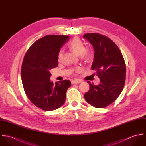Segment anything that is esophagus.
Here are the masks:
<instances>
[{"instance_id":"1","label":"esophagus","mask_w":146,"mask_h":146,"mask_svg":"<svg viewBox=\"0 0 146 146\" xmlns=\"http://www.w3.org/2000/svg\"><path fill=\"white\" fill-rule=\"evenodd\" d=\"M72 84H79L81 83V80H74L71 82Z\"/></svg>"}]
</instances>
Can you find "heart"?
<instances>
[{
  "label": "heart",
  "mask_w": 146,
  "mask_h": 146,
  "mask_svg": "<svg viewBox=\"0 0 146 146\" xmlns=\"http://www.w3.org/2000/svg\"><path fill=\"white\" fill-rule=\"evenodd\" d=\"M68 47L75 52L78 54L80 55V58L85 61H89L91 60L93 55V51L90 48H85V45L83 41L78 38H76L70 41L68 43ZM62 49H60L57 54V60L58 62H61L63 58ZM74 71L76 72H79L82 71V68L77 66L74 68Z\"/></svg>",
  "instance_id": "heart-1"
}]
</instances>
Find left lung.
<instances>
[{
    "mask_svg": "<svg viewBox=\"0 0 146 146\" xmlns=\"http://www.w3.org/2000/svg\"><path fill=\"white\" fill-rule=\"evenodd\" d=\"M83 38L94 47V58L91 68L100 78L98 85L87 82L90 89L85 93L84 98L93 106L104 108L113 102L124 88L125 61L116 44L107 36L98 33H87Z\"/></svg>",
    "mask_w": 146,
    "mask_h": 146,
    "instance_id": "1",
    "label": "left lung"
}]
</instances>
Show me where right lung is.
<instances>
[{
	"mask_svg": "<svg viewBox=\"0 0 146 146\" xmlns=\"http://www.w3.org/2000/svg\"><path fill=\"white\" fill-rule=\"evenodd\" d=\"M69 36L48 35L35 42L27 50L21 67V79L30 101L44 111L55 110L64 104L71 82L56 84L49 80L50 70L57 67V54Z\"/></svg>",
	"mask_w": 146,
	"mask_h": 146,
	"instance_id": "add662e5",
	"label": "right lung"
}]
</instances>
